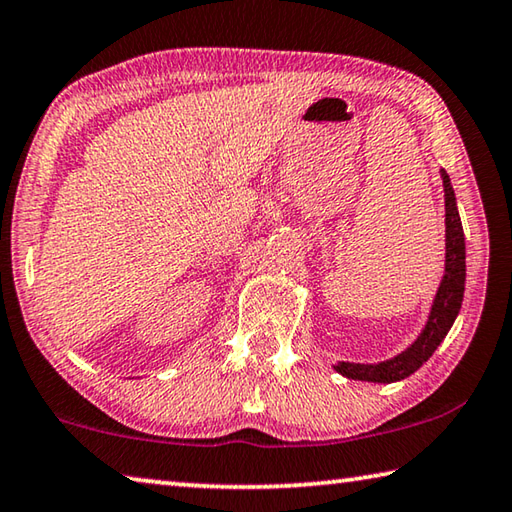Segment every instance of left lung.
<instances>
[{
	"label": "left lung",
	"mask_w": 512,
	"mask_h": 512,
	"mask_svg": "<svg viewBox=\"0 0 512 512\" xmlns=\"http://www.w3.org/2000/svg\"><path fill=\"white\" fill-rule=\"evenodd\" d=\"M445 192V273L438 284L436 298L431 302L427 323L409 348L395 357L379 363H334V370L348 379L372 381V384H393L413 375L424 361H427L443 339L452 329L454 320L461 311L463 293H465V235L463 223L458 216L456 194L447 171L440 169Z\"/></svg>",
	"instance_id": "left-lung-1"
}]
</instances>
